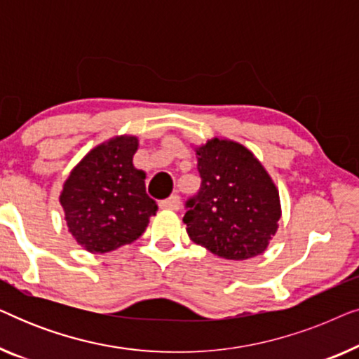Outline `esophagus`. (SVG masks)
Wrapping results in <instances>:
<instances>
[{"label":"esophagus","mask_w":359,"mask_h":359,"mask_svg":"<svg viewBox=\"0 0 359 359\" xmlns=\"http://www.w3.org/2000/svg\"><path fill=\"white\" fill-rule=\"evenodd\" d=\"M180 204H181L180 196L178 194H173V196H170L168 199L161 201L160 208L161 209H166V210H178L180 209Z\"/></svg>","instance_id":"obj_1"}]
</instances>
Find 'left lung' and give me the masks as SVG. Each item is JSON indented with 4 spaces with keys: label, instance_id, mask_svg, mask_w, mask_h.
Instances as JSON below:
<instances>
[{
    "label": "left lung",
    "instance_id": "obj_1",
    "mask_svg": "<svg viewBox=\"0 0 359 359\" xmlns=\"http://www.w3.org/2000/svg\"><path fill=\"white\" fill-rule=\"evenodd\" d=\"M194 151L203 184L183 217L189 238L237 262L266 252L283 210L262 161L245 145L219 137L196 145Z\"/></svg>",
    "mask_w": 359,
    "mask_h": 359
}]
</instances>
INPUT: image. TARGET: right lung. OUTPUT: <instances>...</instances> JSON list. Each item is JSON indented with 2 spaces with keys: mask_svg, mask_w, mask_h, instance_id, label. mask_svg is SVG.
Wrapping results in <instances>:
<instances>
[{
  "mask_svg": "<svg viewBox=\"0 0 359 359\" xmlns=\"http://www.w3.org/2000/svg\"><path fill=\"white\" fill-rule=\"evenodd\" d=\"M139 137L122 134L91 149L60 191L68 232L90 253L135 242L158 205L145 193V171L134 166Z\"/></svg>",
  "mask_w": 359,
  "mask_h": 359,
  "instance_id": "obj_1",
  "label": "right lung"
}]
</instances>
